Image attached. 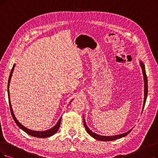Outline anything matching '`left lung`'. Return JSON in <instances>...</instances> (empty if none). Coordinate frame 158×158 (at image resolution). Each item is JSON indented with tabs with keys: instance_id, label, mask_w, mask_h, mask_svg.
I'll list each match as a JSON object with an SVG mask.
<instances>
[{
	"instance_id": "left-lung-1",
	"label": "left lung",
	"mask_w": 158,
	"mask_h": 158,
	"mask_svg": "<svg viewBox=\"0 0 158 158\" xmlns=\"http://www.w3.org/2000/svg\"><path fill=\"white\" fill-rule=\"evenodd\" d=\"M140 66L142 68V71H143V80H144V101H143V108L145 105V102H146V100L147 98V93H148V80H147V74H146V71H145V67H144V65L143 63L140 61ZM84 119V127L87 131V132L92 137L94 138L95 139L99 140V141H113V140H115L117 139L121 138L123 137H125L126 135H127L131 131L132 129L130 130L129 131H128L127 132H125L124 134H118V135H112V136H105V135H100L98 134H97L93 132L89 128L87 127V126L86 125L85 123V121L84 119V117H83Z\"/></svg>"
}]
</instances>
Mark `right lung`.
Instances as JSON below:
<instances>
[{"label":"right lung","instance_id":"right-lung-1","mask_svg":"<svg viewBox=\"0 0 158 158\" xmlns=\"http://www.w3.org/2000/svg\"><path fill=\"white\" fill-rule=\"evenodd\" d=\"M15 64H14L13 67L11 69V71L9 77V79H8V100H9V104H10V111H11V114L12 115V117H13L14 120L15 121V123L17 124V125L19 127L21 130H23L24 131L26 132L27 134H28V135L33 136V137H40V138H46V137H48L53 135L54 134H55L56 132L58 131L60 127V123H61V117L59 119V121H58V123H56V124L54 126V127H52V128H50L49 130H45V131H34V130H31L30 129H28L27 128L24 127L23 125H22L19 122L16 117H15V115L14 113L13 110H12L11 108V102H10V91H9V86H10V80L12 77V73L14 72V68H15ZM71 103V102H70Z\"/></svg>","mask_w":158,"mask_h":158}]
</instances>
